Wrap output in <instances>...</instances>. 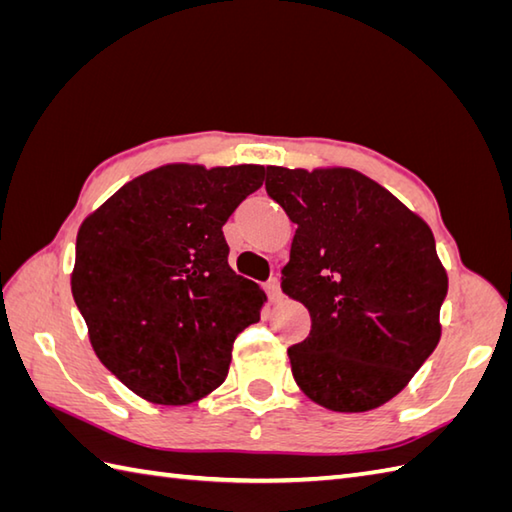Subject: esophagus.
I'll return each instance as SVG.
<instances>
[{"instance_id":"obj_1","label":"esophagus","mask_w":512,"mask_h":512,"mask_svg":"<svg viewBox=\"0 0 512 512\" xmlns=\"http://www.w3.org/2000/svg\"><path fill=\"white\" fill-rule=\"evenodd\" d=\"M264 288H266V292H268V297L273 299V301H277L279 297H281V284H279V277H270L266 284H264Z\"/></svg>"}]
</instances>
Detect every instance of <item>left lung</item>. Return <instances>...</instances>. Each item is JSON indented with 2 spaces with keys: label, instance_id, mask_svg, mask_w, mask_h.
Instances as JSON below:
<instances>
[{
  "label": "left lung",
  "instance_id": "8db88e82",
  "mask_svg": "<svg viewBox=\"0 0 512 512\" xmlns=\"http://www.w3.org/2000/svg\"><path fill=\"white\" fill-rule=\"evenodd\" d=\"M266 193L297 224L281 288L312 321L292 376L332 411L380 407L440 341L449 279L431 228L352 169L266 167Z\"/></svg>",
  "mask_w": 512,
  "mask_h": 512
}]
</instances>
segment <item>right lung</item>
<instances>
[{
	"instance_id": "add662e5",
	"label": "right lung",
	"mask_w": 512,
	"mask_h": 512,
	"mask_svg": "<svg viewBox=\"0 0 512 512\" xmlns=\"http://www.w3.org/2000/svg\"><path fill=\"white\" fill-rule=\"evenodd\" d=\"M264 167L169 165L118 189L79 228L72 295L96 356L158 405H187L226 378L264 292L228 266L222 226Z\"/></svg>"
}]
</instances>
